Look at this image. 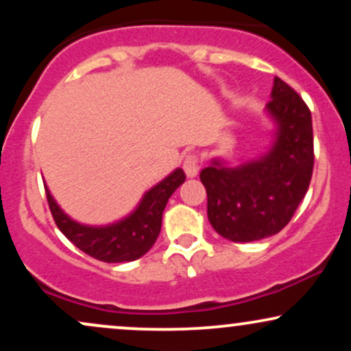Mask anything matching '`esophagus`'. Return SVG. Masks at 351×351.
I'll use <instances>...</instances> for the list:
<instances>
[{
	"mask_svg": "<svg viewBox=\"0 0 351 351\" xmlns=\"http://www.w3.org/2000/svg\"><path fill=\"white\" fill-rule=\"evenodd\" d=\"M183 170L188 178H195L199 171V160L196 155H188L183 162Z\"/></svg>",
	"mask_w": 351,
	"mask_h": 351,
	"instance_id": "34e87169",
	"label": "esophagus"
}]
</instances>
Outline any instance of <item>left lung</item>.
I'll use <instances>...</instances> for the list:
<instances>
[{"mask_svg": "<svg viewBox=\"0 0 351 351\" xmlns=\"http://www.w3.org/2000/svg\"><path fill=\"white\" fill-rule=\"evenodd\" d=\"M265 112L276 125L267 152L237 167L213 158L199 173L209 223L232 243L264 239L287 226L312 178V115L304 100L276 77Z\"/></svg>", "mask_w": 351, "mask_h": 351, "instance_id": "1", "label": "left lung"}]
</instances>
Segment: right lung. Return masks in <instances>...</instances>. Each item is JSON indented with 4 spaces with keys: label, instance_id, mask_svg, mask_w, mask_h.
<instances>
[{
    "label": "right lung",
    "instance_id": "1",
    "mask_svg": "<svg viewBox=\"0 0 351 351\" xmlns=\"http://www.w3.org/2000/svg\"><path fill=\"white\" fill-rule=\"evenodd\" d=\"M181 168L148 189L130 215L106 226L77 223L60 209L46 186L52 217L64 236L75 247L102 263H130L152 249L162 229V216L170 196L184 183Z\"/></svg>",
    "mask_w": 351,
    "mask_h": 351
}]
</instances>
